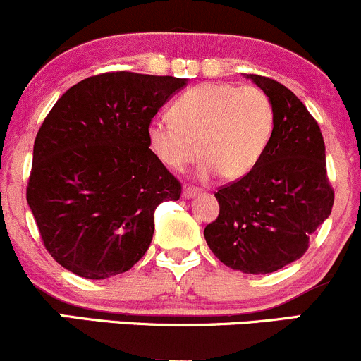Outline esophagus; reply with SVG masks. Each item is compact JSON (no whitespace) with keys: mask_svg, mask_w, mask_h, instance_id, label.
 Returning a JSON list of instances; mask_svg holds the SVG:
<instances>
[{"mask_svg":"<svg viewBox=\"0 0 361 361\" xmlns=\"http://www.w3.org/2000/svg\"><path fill=\"white\" fill-rule=\"evenodd\" d=\"M197 195H200V190L195 188V186H185L183 188V198H186V200L197 197Z\"/></svg>","mask_w":361,"mask_h":361,"instance_id":"esophagus-1","label":"esophagus"}]
</instances>
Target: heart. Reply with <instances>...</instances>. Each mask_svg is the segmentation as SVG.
Listing matches in <instances>:
<instances>
[{
    "label": "heart",
    "mask_w": 361,
    "mask_h": 361,
    "mask_svg": "<svg viewBox=\"0 0 361 361\" xmlns=\"http://www.w3.org/2000/svg\"><path fill=\"white\" fill-rule=\"evenodd\" d=\"M171 120H152L147 139L164 166L181 171L198 151V176L238 180L258 164L275 127L268 94L255 86L198 85L169 109Z\"/></svg>",
    "instance_id": "1"
}]
</instances>
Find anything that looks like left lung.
Here are the masks:
<instances>
[{
	"instance_id": "obj_1",
	"label": "left lung",
	"mask_w": 361,
	"mask_h": 361,
	"mask_svg": "<svg viewBox=\"0 0 361 361\" xmlns=\"http://www.w3.org/2000/svg\"><path fill=\"white\" fill-rule=\"evenodd\" d=\"M246 78L270 98L273 135L258 164L215 193L221 212L204 235L226 267L264 275L304 256L309 238L329 217L334 192L321 128L304 103L279 81Z\"/></svg>"
}]
</instances>
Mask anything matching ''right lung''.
<instances>
[{"label": "right lung", "instance_id": "obj_1", "mask_svg": "<svg viewBox=\"0 0 361 361\" xmlns=\"http://www.w3.org/2000/svg\"><path fill=\"white\" fill-rule=\"evenodd\" d=\"M188 80L137 73L86 78L56 102L35 137L27 202L45 250L103 280L130 270L154 234V210L181 185L149 149L147 127Z\"/></svg>", "mask_w": 361, "mask_h": 361}]
</instances>
